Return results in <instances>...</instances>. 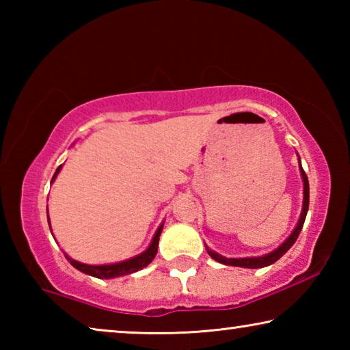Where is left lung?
Instances as JSON below:
<instances>
[{
	"instance_id": "left-lung-1",
	"label": "left lung",
	"mask_w": 350,
	"mask_h": 350,
	"mask_svg": "<svg viewBox=\"0 0 350 350\" xmlns=\"http://www.w3.org/2000/svg\"><path fill=\"white\" fill-rule=\"evenodd\" d=\"M299 168H301V176H303V180H304V204H303V213H301V217L298 221V225H296V228L293 230V233L288 236L287 241L284 242L281 247H278L275 252H271L269 254H264V256H259V258H239V259H228V258H224L221 254H217L215 252H211L208 247H206V250H208L210 256L217 260V262L225 264V265H234V267H245V269H262V267H267V265L276 262L278 259H280L284 253H286L290 247L295 244V241L298 239V236L301 233V228H303L304 221H306V216H307V210H309V180H307V176L304 173L303 167H301L299 163Z\"/></svg>"
}]
</instances>
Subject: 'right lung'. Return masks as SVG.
<instances>
[{"mask_svg": "<svg viewBox=\"0 0 350 350\" xmlns=\"http://www.w3.org/2000/svg\"><path fill=\"white\" fill-rule=\"evenodd\" d=\"M62 170V165L57 168L54 177H52V180L55 179L58 171ZM51 227V225H49ZM162 227L157 228L156 234H154L151 245L148 247V250H145L144 253H140L139 256L131 258L128 260H123V262H117V264H109V265H88V264H81L79 260H74L68 258V260L70 262V265H74L77 270L83 271V273L86 275H91V276H96L100 278V280H109V278H117V276H123V275H129V273H134V271H139L140 269L146 267L148 264L151 262L156 256L157 253V247H159V238H161V233H162Z\"/></svg>", "mask_w": 350, "mask_h": 350, "instance_id": "right-lung-1", "label": "right lung"}]
</instances>
